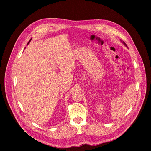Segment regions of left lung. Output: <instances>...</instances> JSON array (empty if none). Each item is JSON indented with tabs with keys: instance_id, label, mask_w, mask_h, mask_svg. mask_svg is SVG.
<instances>
[{
	"instance_id": "left-lung-1",
	"label": "left lung",
	"mask_w": 151,
	"mask_h": 151,
	"mask_svg": "<svg viewBox=\"0 0 151 151\" xmlns=\"http://www.w3.org/2000/svg\"><path fill=\"white\" fill-rule=\"evenodd\" d=\"M121 41H122V43H123V44L126 46V47H127V45L125 43V42H123V41H122V40H121Z\"/></svg>"
}]
</instances>
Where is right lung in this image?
Segmentation results:
<instances>
[{"label": "right lung", "instance_id": "right-lung-1", "mask_svg": "<svg viewBox=\"0 0 151 151\" xmlns=\"http://www.w3.org/2000/svg\"><path fill=\"white\" fill-rule=\"evenodd\" d=\"M31 39H30V40H29V42H28V44H27V45H28V44H29V42H30V41H31Z\"/></svg>", "mask_w": 151, "mask_h": 151}]
</instances>
